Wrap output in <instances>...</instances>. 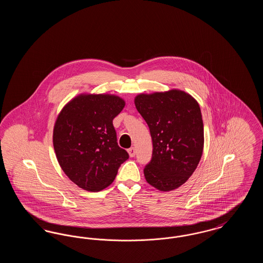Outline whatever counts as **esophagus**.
<instances>
[{
	"label": "esophagus",
	"instance_id": "obj_1",
	"mask_svg": "<svg viewBox=\"0 0 263 263\" xmlns=\"http://www.w3.org/2000/svg\"><path fill=\"white\" fill-rule=\"evenodd\" d=\"M128 153H129V156H130L131 158H133V157H135V155H136V149H135L134 147H132V148L128 149Z\"/></svg>",
	"mask_w": 263,
	"mask_h": 263
}]
</instances>
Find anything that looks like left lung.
I'll use <instances>...</instances> for the list:
<instances>
[{
	"instance_id": "obj_1",
	"label": "left lung",
	"mask_w": 263,
	"mask_h": 263,
	"mask_svg": "<svg viewBox=\"0 0 263 263\" xmlns=\"http://www.w3.org/2000/svg\"><path fill=\"white\" fill-rule=\"evenodd\" d=\"M135 105L150 129L153 155L147 182L161 191L182 185L200 161L204 127L196 100L182 90L139 95Z\"/></svg>"
}]
</instances>
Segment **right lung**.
<instances>
[{"mask_svg": "<svg viewBox=\"0 0 263 263\" xmlns=\"http://www.w3.org/2000/svg\"><path fill=\"white\" fill-rule=\"evenodd\" d=\"M124 100L109 95H81L65 105L53 131L63 172L79 187L100 191L111 184L129 155L117 143L113 119Z\"/></svg>", "mask_w": 263, "mask_h": 263, "instance_id": "obj_1", "label": "right lung"}]
</instances>
